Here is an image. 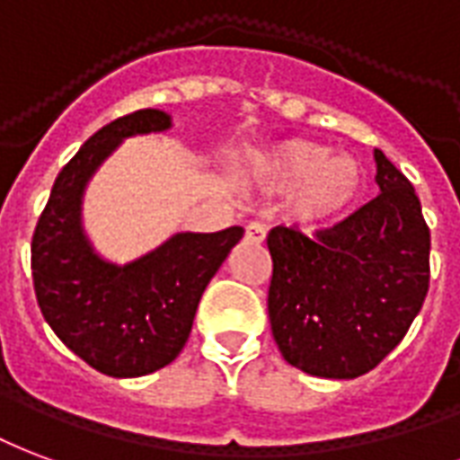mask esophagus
I'll return each instance as SVG.
<instances>
[{
	"instance_id": "34e87169",
	"label": "esophagus",
	"mask_w": 460,
	"mask_h": 460,
	"mask_svg": "<svg viewBox=\"0 0 460 460\" xmlns=\"http://www.w3.org/2000/svg\"><path fill=\"white\" fill-rule=\"evenodd\" d=\"M264 227L260 223H250V226L244 227V240L252 244H262L264 243Z\"/></svg>"
}]
</instances>
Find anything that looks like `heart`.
<instances>
[{
	"instance_id": "obj_1",
	"label": "heart",
	"mask_w": 460,
	"mask_h": 460,
	"mask_svg": "<svg viewBox=\"0 0 460 460\" xmlns=\"http://www.w3.org/2000/svg\"><path fill=\"white\" fill-rule=\"evenodd\" d=\"M240 179L264 190H287L284 216L304 233L336 227L360 206L370 173L350 154H331L326 144L289 137L247 154Z\"/></svg>"
}]
</instances>
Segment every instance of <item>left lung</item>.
Masks as SVG:
<instances>
[{
	"mask_svg": "<svg viewBox=\"0 0 460 460\" xmlns=\"http://www.w3.org/2000/svg\"><path fill=\"white\" fill-rule=\"evenodd\" d=\"M380 196L308 240L270 233V323L284 360L326 380L370 372L400 345L429 289V227L414 186L375 149Z\"/></svg>",
	"mask_w": 460,
	"mask_h": 460,
	"instance_id": "8db88e82",
	"label": "left lung"
}]
</instances>
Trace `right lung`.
Wrapping results in <instances>:
<instances>
[{
  "mask_svg": "<svg viewBox=\"0 0 460 460\" xmlns=\"http://www.w3.org/2000/svg\"><path fill=\"white\" fill-rule=\"evenodd\" d=\"M171 127L169 112L149 107L93 134L58 173L33 233V289L46 323L110 377H142L176 360L208 281L244 233H176L124 264L97 252L83 226L88 183L124 139Z\"/></svg>",
  "mask_w": 460,
  "mask_h": 460,
  "instance_id": "right-lung-1",
  "label": "right lung"
}]
</instances>
